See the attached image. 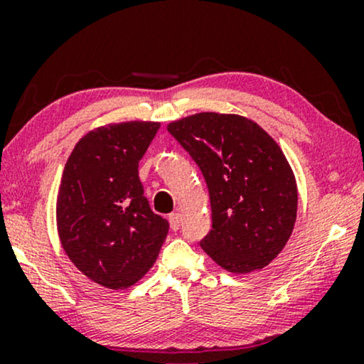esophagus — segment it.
Returning <instances> with one entry per match:
<instances>
[{"label":"esophagus","mask_w":364,"mask_h":364,"mask_svg":"<svg viewBox=\"0 0 364 364\" xmlns=\"http://www.w3.org/2000/svg\"><path fill=\"white\" fill-rule=\"evenodd\" d=\"M168 222H171V227L173 228V230H177L182 223V213H178V212L171 213V215H168Z\"/></svg>","instance_id":"34e87169"}]
</instances>
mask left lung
<instances>
[{
  "label": "left lung",
  "instance_id": "left-lung-1",
  "mask_svg": "<svg viewBox=\"0 0 364 364\" xmlns=\"http://www.w3.org/2000/svg\"><path fill=\"white\" fill-rule=\"evenodd\" d=\"M167 131L200 167L208 187L212 230L200 242L223 270H262L285 248L296 220L298 188L282 149L237 114L198 112Z\"/></svg>",
  "mask_w": 364,
  "mask_h": 364
}]
</instances>
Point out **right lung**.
<instances>
[{
    "instance_id": "obj_1",
    "label": "right lung",
    "mask_w": 364,
    "mask_h": 364,
    "mask_svg": "<svg viewBox=\"0 0 364 364\" xmlns=\"http://www.w3.org/2000/svg\"><path fill=\"white\" fill-rule=\"evenodd\" d=\"M159 122L107 124L73 149L58 192L61 245L76 268L99 285L122 290L157 260L168 222L149 207L139 161Z\"/></svg>"
}]
</instances>
